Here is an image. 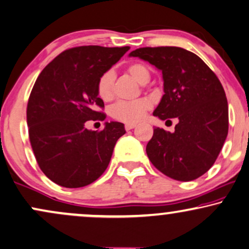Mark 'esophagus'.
Returning <instances> with one entry per match:
<instances>
[{
	"label": "esophagus",
	"mask_w": 249,
	"mask_h": 249,
	"mask_svg": "<svg viewBox=\"0 0 249 249\" xmlns=\"http://www.w3.org/2000/svg\"><path fill=\"white\" fill-rule=\"evenodd\" d=\"M134 127H135V124H125V130L126 131H130Z\"/></svg>",
	"instance_id": "esophagus-1"
}]
</instances>
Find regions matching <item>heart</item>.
<instances>
[{"instance_id": "heart-1", "label": "heart", "mask_w": 249, "mask_h": 249, "mask_svg": "<svg viewBox=\"0 0 249 249\" xmlns=\"http://www.w3.org/2000/svg\"><path fill=\"white\" fill-rule=\"evenodd\" d=\"M127 72L139 84H147L150 79V72L141 63H132L127 67ZM115 72L107 70L100 75L96 84L97 95L103 101H110L114 94ZM150 102L147 99H138L134 101H119L111 107V117L126 124H134L143 118L147 110L150 109Z\"/></svg>"}]
</instances>
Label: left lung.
<instances>
[{"instance_id": "obj_1", "label": "left lung", "mask_w": 249, "mask_h": 249, "mask_svg": "<svg viewBox=\"0 0 249 249\" xmlns=\"http://www.w3.org/2000/svg\"><path fill=\"white\" fill-rule=\"evenodd\" d=\"M130 56L162 71L164 95L153 115L178 118L175 132L154 128L146 152L168 177L190 181L215 163L229 131V107L217 75L194 53L179 47H144Z\"/></svg>"}]
</instances>
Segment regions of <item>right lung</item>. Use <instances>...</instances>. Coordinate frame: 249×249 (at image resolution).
<instances>
[{"label": "right lung", "mask_w": 249, "mask_h": 249, "mask_svg": "<svg viewBox=\"0 0 249 249\" xmlns=\"http://www.w3.org/2000/svg\"><path fill=\"white\" fill-rule=\"evenodd\" d=\"M130 47L81 46L64 50L41 71L27 103L31 146L42 172L67 188L92 184L108 168L124 124L106 123L102 131L85 127L105 121L97 108L100 75L116 64Z\"/></svg>", "instance_id": "obj_1"}]
</instances>
